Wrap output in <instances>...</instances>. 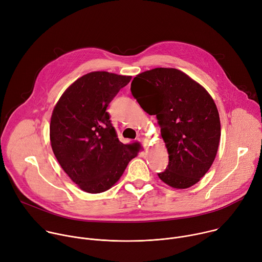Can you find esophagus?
I'll return each instance as SVG.
<instances>
[{"instance_id":"34e87169","label":"esophagus","mask_w":262,"mask_h":262,"mask_svg":"<svg viewBox=\"0 0 262 262\" xmlns=\"http://www.w3.org/2000/svg\"><path fill=\"white\" fill-rule=\"evenodd\" d=\"M140 142H141V144L143 145V147L146 149H148V147H149V141L147 140V139H144V138H140V139H138Z\"/></svg>"}]
</instances>
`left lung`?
<instances>
[{
  "instance_id": "obj_1",
  "label": "left lung",
  "mask_w": 262,
  "mask_h": 262,
  "mask_svg": "<svg viewBox=\"0 0 262 262\" xmlns=\"http://www.w3.org/2000/svg\"><path fill=\"white\" fill-rule=\"evenodd\" d=\"M133 96L156 115L169 154L159 177L174 189H188L211 167L221 138L216 105L209 93L175 68H155L134 78Z\"/></svg>"
}]
</instances>
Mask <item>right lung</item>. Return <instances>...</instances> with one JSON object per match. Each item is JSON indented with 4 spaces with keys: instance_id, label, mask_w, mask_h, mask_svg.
Returning <instances> with one entry per match:
<instances>
[{
    "instance_id": "right-lung-1",
    "label": "right lung",
    "mask_w": 262,
    "mask_h": 262,
    "mask_svg": "<svg viewBox=\"0 0 262 262\" xmlns=\"http://www.w3.org/2000/svg\"><path fill=\"white\" fill-rule=\"evenodd\" d=\"M132 77L89 72L71 84L54 107L50 138L56 159L70 179L90 194L111 189L130 160L134 144L119 141L106 112Z\"/></svg>"
}]
</instances>
